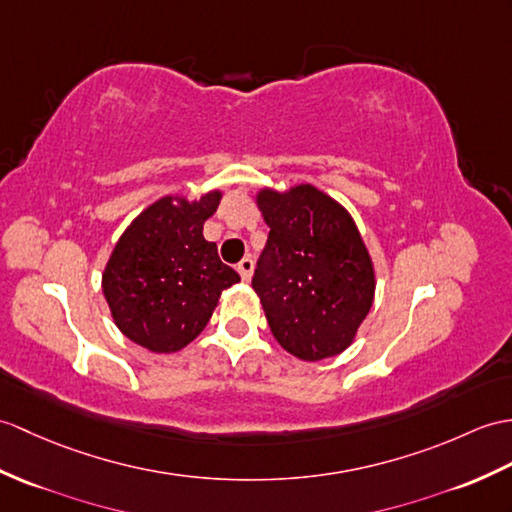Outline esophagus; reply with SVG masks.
Segmentation results:
<instances>
[{"label": "esophagus", "instance_id": "esophagus-1", "mask_svg": "<svg viewBox=\"0 0 512 512\" xmlns=\"http://www.w3.org/2000/svg\"><path fill=\"white\" fill-rule=\"evenodd\" d=\"M253 268H255V264H253V259H242L240 264H237V272H240V277H242V281H251V275H253Z\"/></svg>", "mask_w": 512, "mask_h": 512}]
</instances>
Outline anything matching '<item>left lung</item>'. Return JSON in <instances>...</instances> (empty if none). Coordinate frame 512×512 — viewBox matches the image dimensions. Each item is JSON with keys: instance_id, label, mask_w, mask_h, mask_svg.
Returning <instances> with one entry per match:
<instances>
[{"instance_id": "1", "label": "left lung", "mask_w": 512, "mask_h": 512, "mask_svg": "<svg viewBox=\"0 0 512 512\" xmlns=\"http://www.w3.org/2000/svg\"><path fill=\"white\" fill-rule=\"evenodd\" d=\"M255 202L270 227L253 290L272 336L303 362L351 347L375 299V266L351 213L310 183Z\"/></svg>"}]
</instances>
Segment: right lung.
<instances>
[{
	"label": "right lung",
	"instance_id": "obj_1",
	"mask_svg": "<svg viewBox=\"0 0 512 512\" xmlns=\"http://www.w3.org/2000/svg\"><path fill=\"white\" fill-rule=\"evenodd\" d=\"M222 200L220 189L196 200L163 196L128 224L102 272V292L122 334L152 353H176L240 281L202 235Z\"/></svg>",
	"mask_w": 512,
	"mask_h": 512
}]
</instances>
